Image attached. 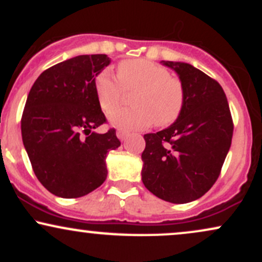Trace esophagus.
Wrapping results in <instances>:
<instances>
[{
    "label": "esophagus",
    "instance_id": "34e87169",
    "mask_svg": "<svg viewBox=\"0 0 262 262\" xmlns=\"http://www.w3.org/2000/svg\"><path fill=\"white\" fill-rule=\"evenodd\" d=\"M117 137L121 140H125L129 137V132L125 130V129H118L117 130Z\"/></svg>",
    "mask_w": 262,
    "mask_h": 262
}]
</instances>
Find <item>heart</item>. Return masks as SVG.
Returning a JSON list of instances; mask_svg holds the SVG:
<instances>
[{"label":"heart","instance_id":"heart-1","mask_svg":"<svg viewBox=\"0 0 262 262\" xmlns=\"http://www.w3.org/2000/svg\"><path fill=\"white\" fill-rule=\"evenodd\" d=\"M102 111L110 113L120 104L124 91H134V106L110 114V122L121 128H145L152 122L167 127L181 116L186 104L182 80L172 76L166 66L148 59H129L118 65V77L110 69L102 70L93 81Z\"/></svg>","mask_w":262,"mask_h":262}]
</instances>
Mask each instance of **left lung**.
<instances>
[{
	"mask_svg": "<svg viewBox=\"0 0 262 262\" xmlns=\"http://www.w3.org/2000/svg\"><path fill=\"white\" fill-rule=\"evenodd\" d=\"M186 89L181 116L169 128L144 135V186L161 200L187 203L202 197L221 175L233 138V118L222 86L186 62L164 61Z\"/></svg>",
	"mask_w": 262,
	"mask_h": 262,
	"instance_id": "8db88e82",
	"label": "left lung"
}]
</instances>
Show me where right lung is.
<instances>
[{
  "instance_id": "add662e5",
  "label": "right lung",
  "mask_w": 262,
  "mask_h": 262,
  "mask_svg": "<svg viewBox=\"0 0 262 262\" xmlns=\"http://www.w3.org/2000/svg\"><path fill=\"white\" fill-rule=\"evenodd\" d=\"M110 62L106 54L59 62L39 75L27 97L23 144L39 182L58 197H82L100 187L107 152L121 145L114 128L92 132L107 123L93 81Z\"/></svg>"
}]
</instances>
